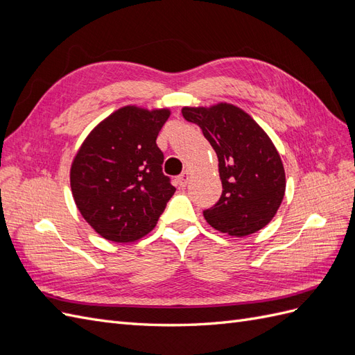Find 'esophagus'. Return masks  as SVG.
<instances>
[{"label":"esophagus","mask_w":355,"mask_h":355,"mask_svg":"<svg viewBox=\"0 0 355 355\" xmlns=\"http://www.w3.org/2000/svg\"><path fill=\"white\" fill-rule=\"evenodd\" d=\"M188 180H189V173H188V171H184V173H182V175L178 178V184H179V187L185 188V187L188 185Z\"/></svg>","instance_id":"1"}]
</instances>
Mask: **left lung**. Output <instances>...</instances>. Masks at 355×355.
Here are the masks:
<instances>
[{
    "mask_svg": "<svg viewBox=\"0 0 355 355\" xmlns=\"http://www.w3.org/2000/svg\"><path fill=\"white\" fill-rule=\"evenodd\" d=\"M182 115L197 124L219 159L222 196L204 219L211 228L245 237L272 220L286 192L283 161L253 118L232 103L184 106Z\"/></svg>",
    "mask_w": 355,
    "mask_h": 355,
    "instance_id": "left-lung-1",
    "label": "left lung"
}]
</instances>
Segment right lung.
Instances as JSON below:
<instances>
[{
  "label": "right lung",
  "instance_id": "1",
  "mask_svg": "<svg viewBox=\"0 0 355 355\" xmlns=\"http://www.w3.org/2000/svg\"><path fill=\"white\" fill-rule=\"evenodd\" d=\"M170 110L127 105L106 116L71 164L75 204L101 237L135 243L151 232L176 188L163 173L157 136Z\"/></svg>",
  "mask_w": 355,
  "mask_h": 355
}]
</instances>
